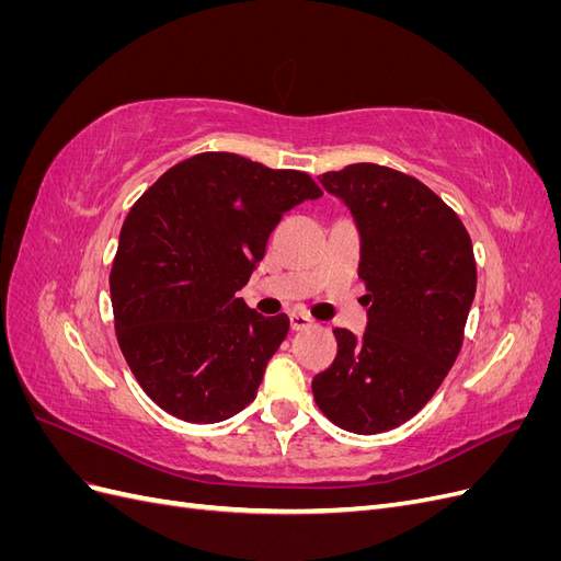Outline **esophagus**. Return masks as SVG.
I'll return each mask as SVG.
<instances>
[{
    "label": "esophagus",
    "mask_w": 561,
    "mask_h": 561,
    "mask_svg": "<svg viewBox=\"0 0 561 561\" xmlns=\"http://www.w3.org/2000/svg\"><path fill=\"white\" fill-rule=\"evenodd\" d=\"M311 325H313V318H309L307 313H301V311H293V313H290V328H293L295 332L307 330V328H311Z\"/></svg>",
    "instance_id": "34e87169"
}]
</instances>
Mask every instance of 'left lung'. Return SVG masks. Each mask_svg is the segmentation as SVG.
Wrapping results in <instances>:
<instances>
[{
    "mask_svg": "<svg viewBox=\"0 0 561 561\" xmlns=\"http://www.w3.org/2000/svg\"><path fill=\"white\" fill-rule=\"evenodd\" d=\"M351 210L367 285L363 336L336 328V358L313 398L339 428L375 435L426 404L463 342L478 271L461 219L426 184L377 163L322 173Z\"/></svg>",
    "mask_w": 561,
    "mask_h": 561,
    "instance_id": "1",
    "label": "left lung"
}]
</instances>
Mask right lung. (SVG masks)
<instances>
[{"label": "right lung", "instance_id": "add662e5", "mask_svg": "<svg viewBox=\"0 0 561 561\" xmlns=\"http://www.w3.org/2000/svg\"><path fill=\"white\" fill-rule=\"evenodd\" d=\"M299 171L206 151L165 171L118 233L110 295L124 358L161 410L190 423L239 414L290 330L236 295L283 213L318 198Z\"/></svg>", "mask_w": 561, "mask_h": 561}]
</instances>
